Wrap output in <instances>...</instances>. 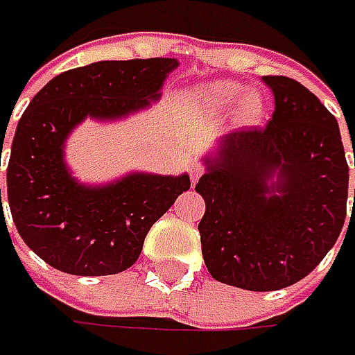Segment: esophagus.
<instances>
[{
	"mask_svg": "<svg viewBox=\"0 0 355 355\" xmlns=\"http://www.w3.org/2000/svg\"><path fill=\"white\" fill-rule=\"evenodd\" d=\"M201 173H203V166H201V164H191V168H189V175H191V182H193V184L198 182Z\"/></svg>",
	"mask_w": 355,
	"mask_h": 355,
	"instance_id": "1",
	"label": "esophagus"
}]
</instances>
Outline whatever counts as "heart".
I'll return each instance as SVG.
<instances>
[{"mask_svg": "<svg viewBox=\"0 0 355 355\" xmlns=\"http://www.w3.org/2000/svg\"><path fill=\"white\" fill-rule=\"evenodd\" d=\"M245 94V89L239 85V83H233V80H213L209 85H205L201 89V98L205 103L213 104L217 108H223V106H231V104L239 103ZM245 108H252L254 106V98L252 96H247L245 101Z\"/></svg>", "mask_w": 355, "mask_h": 355, "instance_id": "heart-1", "label": "heart"}]
</instances>
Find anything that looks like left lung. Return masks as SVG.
Listing matches in <instances>:
<instances>
[{"mask_svg":"<svg viewBox=\"0 0 355 355\" xmlns=\"http://www.w3.org/2000/svg\"><path fill=\"white\" fill-rule=\"evenodd\" d=\"M263 80L272 118L223 136L196 185L209 275L254 293L291 286L320 265L342 233L349 178L330 110L294 78Z\"/></svg>","mask_w":355,"mask_h":355,"instance_id":"obj_1","label":"left lung"}]
</instances>
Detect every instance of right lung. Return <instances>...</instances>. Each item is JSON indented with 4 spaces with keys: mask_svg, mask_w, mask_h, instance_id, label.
<instances>
[{
    "mask_svg": "<svg viewBox=\"0 0 355 355\" xmlns=\"http://www.w3.org/2000/svg\"><path fill=\"white\" fill-rule=\"evenodd\" d=\"M178 64L162 57L92 62L51 78L29 103L11 144L7 201L21 239L47 265L78 277L126 270L152 225L189 189L187 173L140 171L83 185L64 162V140L76 124L87 116L116 120L156 103Z\"/></svg>",
    "mask_w": 355,
    "mask_h": 355,
    "instance_id": "add662e5",
    "label": "right lung"
}]
</instances>
